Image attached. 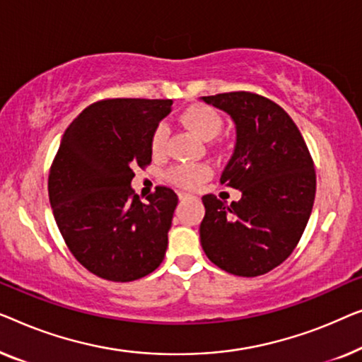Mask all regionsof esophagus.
Masks as SVG:
<instances>
[{
  "label": "esophagus",
  "mask_w": 362,
  "mask_h": 362,
  "mask_svg": "<svg viewBox=\"0 0 362 362\" xmlns=\"http://www.w3.org/2000/svg\"><path fill=\"white\" fill-rule=\"evenodd\" d=\"M179 198L183 202V200H188V198H195L193 195H190V193H185V192H180L179 193Z\"/></svg>",
  "instance_id": "34e87169"
}]
</instances>
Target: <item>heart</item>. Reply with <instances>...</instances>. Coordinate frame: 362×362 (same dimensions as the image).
I'll return each mask as SVG.
<instances>
[{"label": "heart", "instance_id": "b5f03b06", "mask_svg": "<svg viewBox=\"0 0 362 362\" xmlns=\"http://www.w3.org/2000/svg\"><path fill=\"white\" fill-rule=\"evenodd\" d=\"M183 123L190 128L197 136L202 139H213L218 132L221 131L223 119L221 116L216 113L210 106H192L185 113L182 115ZM167 136H169V128L167 124L160 123L157 126L154 134H152V152L154 156H162L165 151ZM211 175V169L203 164H192V165H179L170 172V179L174 180L177 185L193 188L200 183L205 182L208 177Z\"/></svg>", "mask_w": 362, "mask_h": 362}]
</instances>
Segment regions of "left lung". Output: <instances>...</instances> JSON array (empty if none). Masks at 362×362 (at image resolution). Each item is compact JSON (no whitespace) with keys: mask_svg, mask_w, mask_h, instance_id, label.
I'll list each match as a JSON object with an SVG mask.
<instances>
[{"mask_svg":"<svg viewBox=\"0 0 362 362\" xmlns=\"http://www.w3.org/2000/svg\"><path fill=\"white\" fill-rule=\"evenodd\" d=\"M200 100L233 119L236 142L220 182L241 192L230 205L215 195L202 198V247L233 276H262L281 266L305 231L317 190L313 160L292 118L274 101L247 91Z\"/></svg>","mask_w":362,"mask_h":362,"instance_id":"1","label":"left lung"}]
</instances>
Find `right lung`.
Returning <instances> with one entry per match:
<instances>
[{"label": "right lung", "instance_id": "add662e5", "mask_svg": "<svg viewBox=\"0 0 362 362\" xmlns=\"http://www.w3.org/2000/svg\"><path fill=\"white\" fill-rule=\"evenodd\" d=\"M172 100L115 98L85 108L65 129L49 200L75 259L106 281L131 282L164 261L179 197L167 187L139 200L132 167L152 160V134Z\"/></svg>", "mask_w": 362, "mask_h": 362}]
</instances>
